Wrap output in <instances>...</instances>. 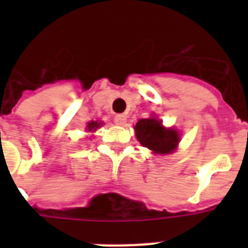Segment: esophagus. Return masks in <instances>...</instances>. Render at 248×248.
I'll return each instance as SVG.
<instances>
[{"mask_svg": "<svg viewBox=\"0 0 248 248\" xmlns=\"http://www.w3.org/2000/svg\"><path fill=\"white\" fill-rule=\"evenodd\" d=\"M126 121H127V116H126V114H117V116L114 117V122H116V124H118V126H124V124H126Z\"/></svg>", "mask_w": 248, "mask_h": 248, "instance_id": "34e87169", "label": "esophagus"}]
</instances>
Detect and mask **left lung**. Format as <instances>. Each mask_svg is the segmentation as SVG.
<instances>
[{
    "label": "left lung",
    "instance_id": "1",
    "mask_svg": "<svg viewBox=\"0 0 248 248\" xmlns=\"http://www.w3.org/2000/svg\"><path fill=\"white\" fill-rule=\"evenodd\" d=\"M135 135L143 147L157 155H170L177 148L180 134L173 128H166L155 117L139 120L135 124Z\"/></svg>",
    "mask_w": 248,
    "mask_h": 248
}]
</instances>
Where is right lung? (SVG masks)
Returning <instances> with one entry per match:
<instances>
[{
  "label": "right lung",
  "instance_id": "1",
  "mask_svg": "<svg viewBox=\"0 0 248 248\" xmlns=\"http://www.w3.org/2000/svg\"><path fill=\"white\" fill-rule=\"evenodd\" d=\"M100 124H103L101 122H96V121H91V122H89L87 124V131H96V128L100 126Z\"/></svg>",
  "mask_w": 248,
  "mask_h": 248
}]
</instances>
